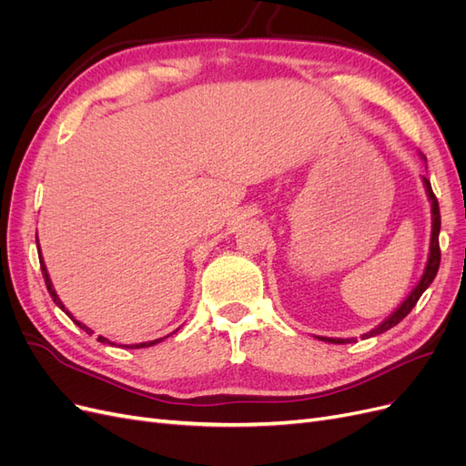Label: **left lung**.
<instances>
[{
	"label": "left lung",
	"mask_w": 466,
	"mask_h": 466,
	"mask_svg": "<svg viewBox=\"0 0 466 466\" xmlns=\"http://www.w3.org/2000/svg\"><path fill=\"white\" fill-rule=\"evenodd\" d=\"M421 180H424V187H426V194L428 198L431 202V238H430V255H428V262H426V268H424V274H421L420 281L416 284V288L410 291V295L400 303V307L394 311L389 319H385L383 322L379 324V327H375L373 330L365 332L361 338H371V336H377V334H383L387 332L389 329H392L394 324H399L408 313L412 311L414 305L418 303V299L421 298V293H424L430 284L433 281V278L437 276V270H440V260H441V250H440V229H441V216H440V204H437V198L435 194L431 190V185L430 180L426 177H421ZM319 340H324V342H330V344H350V342H356L354 338H327V336H319Z\"/></svg>",
	"instance_id": "obj_1"
}]
</instances>
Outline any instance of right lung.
<instances>
[{"mask_svg": "<svg viewBox=\"0 0 466 466\" xmlns=\"http://www.w3.org/2000/svg\"><path fill=\"white\" fill-rule=\"evenodd\" d=\"M36 243H38V238H36ZM38 258H40V270H42V276H45V284H46V288H48V293H50V298L54 299V303L58 305L62 311H66V315H69L72 317V313L67 311V309L64 307V303L60 301V298H58V293H56V289H54V286H52V281H50V276H48V270H46V264H45V260H42V255H40V247H38ZM74 319V317H72ZM74 322L77 324V327L81 329V330H86L87 334H93V330L89 329V327H86V324H81L79 320H76L74 319ZM163 338H159V340H151V342H142V344H136V346H130V348H147V346H153V344H157V342H161ZM98 342H103V344H110L112 346V342L108 340V338H105V336H98ZM128 348V346H126Z\"/></svg>", "mask_w": 466, "mask_h": 466, "instance_id": "obj_1", "label": "right lung"}]
</instances>
